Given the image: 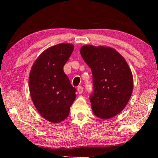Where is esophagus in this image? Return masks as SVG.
Segmentation results:
<instances>
[{
  "instance_id": "esophagus-1",
  "label": "esophagus",
  "mask_w": 158,
  "mask_h": 158,
  "mask_svg": "<svg viewBox=\"0 0 158 158\" xmlns=\"http://www.w3.org/2000/svg\"><path fill=\"white\" fill-rule=\"evenodd\" d=\"M77 91H78V93L79 94H82V93H83V87H81V86H79V87H78V88H77Z\"/></svg>"
}]
</instances>
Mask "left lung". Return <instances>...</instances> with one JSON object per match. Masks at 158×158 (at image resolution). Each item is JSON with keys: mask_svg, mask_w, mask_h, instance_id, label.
<instances>
[{"mask_svg": "<svg viewBox=\"0 0 158 158\" xmlns=\"http://www.w3.org/2000/svg\"><path fill=\"white\" fill-rule=\"evenodd\" d=\"M80 53L92 73V111L100 119L111 118L122 111L132 95V71L123 57L109 47L85 45Z\"/></svg>", "mask_w": 158, "mask_h": 158, "instance_id": "left-lung-1", "label": "left lung"}]
</instances>
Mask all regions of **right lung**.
I'll return each instance as SVG.
<instances>
[{"mask_svg":"<svg viewBox=\"0 0 158 158\" xmlns=\"http://www.w3.org/2000/svg\"><path fill=\"white\" fill-rule=\"evenodd\" d=\"M74 49L69 43H60L43 52L33 64L29 75L30 94L43 118L58 123L68 117L77 91L63 67Z\"/></svg>","mask_w":158,"mask_h":158,"instance_id":"obj_1","label":"right lung"}]
</instances>
